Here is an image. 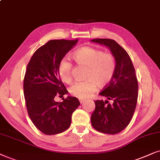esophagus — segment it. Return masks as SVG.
<instances>
[{
  "instance_id": "esophagus-1",
  "label": "esophagus",
  "mask_w": 160,
  "mask_h": 160,
  "mask_svg": "<svg viewBox=\"0 0 160 160\" xmlns=\"http://www.w3.org/2000/svg\"><path fill=\"white\" fill-rule=\"evenodd\" d=\"M79 101H80V103L82 104L85 101H86V100H85V99H79Z\"/></svg>"
}]
</instances>
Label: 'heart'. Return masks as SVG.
Returning a JSON list of instances; mask_svg holds the SVG:
<instances>
[{
	"mask_svg": "<svg viewBox=\"0 0 160 160\" xmlns=\"http://www.w3.org/2000/svg\"><path fill=\"white\" fill-rule=\"evenodd\" d=\"M73 58L79 64L88 67L84 81L74 82L69 91L79 99H86L97 89L108 86L112 81L116 69V61L113 55L91 47H83L73 53ZM72 64L67 58L61 60L58 72L63 81L69 83L72 81Z\"/></svg>",
	"mask_w": 160,
	"mask_h": 160,
	"instance_id": "1",
	"label": "heart"
}]
</instances>
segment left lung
<instances>
[{
  "label": "left lung",
  "instance_id": "1",
  "mask_svg": "<svg viewBox=\"0 0 160 160\" xmlns=\"http://www.w3.org/2000/svg\"><path fill=\"white\" fill-rule=\"evenodd\" d=\"M91 42L108 47L116 61L112 81L99 93L106 100L94 102L96 107L91 115V124L100 132L115 135L128 126L135 112L138 96L135 70L128 53L116 41L95 39Z\"/></svg>",
  "mask_w": 160,
  "mask_h": 160
}]
</instances>
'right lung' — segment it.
Segmentation results:
<instances>
[{"mask_svg": "<svg viewBox=\"0 0 160 160\" xmlns=\"http://www.w3.org/2000/svg\"><path fill=\"white\" fill-rule=\"evenodd\" d=\"M78 39L50 40L32 55L25 72L23 89L28 113L36 127L45 135L63 132L71 124L72 115L80 105L78 98L68 97L55 102L68 91L58 72L60 62Z\"/></svg>", "mask_w": 160, "mask_h": 160, "instance_id": "right-lung-1", "label": "right lung"}]
</instances>
